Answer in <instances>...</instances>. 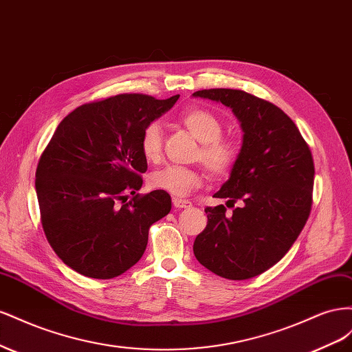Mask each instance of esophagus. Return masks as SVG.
I'll return each instance as SVG.
<instances>
[{
	"mask_svg": "<svg viewBox=\"0 0 352 352\" xmlns=\"http://www.w3.org/2000/svg\"><path fill=\"white\" fill-rule=\"evenodd\" d=\"M173 206H175L176 208H188V207H190L192 204H190V201H188V199L173 198Z\"/></svg>",
	"mask_w": 352,
	"mask_h": 352,
	"instance_id": "esophagus-1",
	"label": "esophagus"
}]
</instances>
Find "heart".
Returning a JSON list of instances; mask_svg holds the SVG:
<instances>
[{
  "label": "heart",
  "mask_w": 352,
  "mask_h": 352,
  "mask_svg": "<svg viewBox=\"0 0 352 352\" xmlns=\"http://www.w3.org/2000/svg\"><path fill=\"white\" fill-rule=\"evenodd\" d=\"M180 123L201 142L197 160L206 166L214 177H225L236 167L241 157V145L232 136L223 135L220 117L202 107L188 109L180 116ZM164 133L158 122L146 123L141 133V151L145 160L155 163L163 154ZM204 184V173L199 168L182 166H166L150 177V186L173 197H185L190 190Z\"/></svg>",
  "instance_id": "1"
}]
</instances>
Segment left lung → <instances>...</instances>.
<instances>
[{"label":"left lung","mask_w":352,"mask_h":352,"mask_svg":"<svg viewBox=\"0 0 352 352\" xmlns=\"http://www.w3.org/2000/svg\"><path fill=\"white\" fill-rule=\"evenodd\" d=\"M194 97L230 107L243 131L241 157L207 207V226L194 242L197 260L230 280L251 279L269 270L289 251L313 206L314 162L310 146L287 114L241 89H202Z\"/></svg>","instance_id":"8db88e82"}]
</instances>
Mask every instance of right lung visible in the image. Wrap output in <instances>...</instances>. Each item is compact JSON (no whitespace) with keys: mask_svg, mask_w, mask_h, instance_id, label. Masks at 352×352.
<instances>
[{"mask_svg":"<svg viewBox=\"0 0 352 352\" xmlns=\"http://www.w3.org/2000/svg\"><path fill=\"white\" fill-rule=\"evenodd\" d=\"M177 98L120 94L80 105L57 126L35 188L45 236L74 272L120 276L142 257L153 223L168 214L167 192L138 194L148 167L141 133Z\"/></svg>","mask_w":352,"mask_h":352,"instance_id":"right-lung-1","label":"right lung"}]
</instances>
